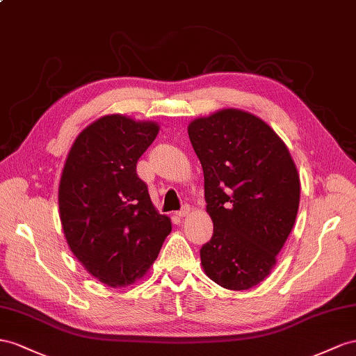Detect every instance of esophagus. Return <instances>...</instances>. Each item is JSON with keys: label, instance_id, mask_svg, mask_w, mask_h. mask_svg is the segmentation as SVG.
<instances>
[{"label": "esophagus", "instance_id": "1", "mask_svg": "<svg viewBox=\"0 0 356 356\" xmlns=\"http://www.w3.org/2000/svg\"><path fill=\"white\" fill-rule=\"evenodd\" d=\"M189 212H191V206H189V204H184V206H181L180 211L177 212V215H179L180 218H184V216H188Z\"/></svg>", "mask_w": 356, "mask_h": 356}]
</instances>
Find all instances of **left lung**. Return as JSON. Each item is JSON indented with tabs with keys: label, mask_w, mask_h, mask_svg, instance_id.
Returning <instances> with one entry per match:
<instances>
[{
	"label": "left lung",
	"mask_w": 356,
	"mask_h": 356,
	"mask_svg": "<svg viewBox=\"0 0 356 356\" xmlns=\"http://www.w3.org/2000/svg\"><path fill=\"white\" fill-rule=\"evenodd\" d=\"M204 172L213 236L200 250L207 277L230 290L265 280L293 229L299 176L286 144L259 117L222 109L188 126Z\"/></svg>",
	"instance_id": "8db88e82"
}]
</instances>
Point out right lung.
<instances>
[{
    "label": "right lung",
    "instance_id": "obj_1",
    "mask_svg": "<svg viewBox=\"0 0 356 356\" xmlns=\"http://www.w3.org/2000/svg\"><path fill=\"white\" fill-rule=\"evenodd\" d=\"M159 126L105 115L78 135L58 191L61 225L83 266L104 284L141 278L156 260L171 221L153 207L136 162Z\"/></svg>",
    "mask_w": 356,
    "mask_h": 356
}]
</instances>
